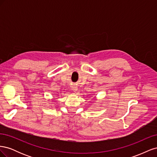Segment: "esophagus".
<instances>
[{"label":"esophagus","instance_id":"obj_1","mask_svg":"<svg viewBox=\"0 0 157 157\" xmlns=\"http://www.w3.org/2000/svg\"><path fill=\"white\" fill-rule=\"evenodd\" d=\"M71 89H72L73 92H77L78 90V87L77 86H71Z\"/></svg>","mask_w":157,"mask_h":157}]
</instances>
